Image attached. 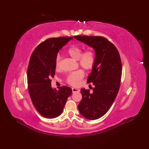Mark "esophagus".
Masks as SVG:
<instances>
[{"instance_id": "esophagus-1", "label": "esophagus", "mask_w": 149, "mask_h": 149, "mask_svg": "<svg viewBox=\"0 0 149 149\" xmlns=\"http://www.w3.org/2000/svg\"><path fill=\"white\" fill-rule=\"evenodd\" d=\"M80 91V90L78 88H72V92L73 93H74V92H79Z\"/></svg>"}]
</instances>
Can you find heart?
<instances>
[{"label": "heart", "mask_w": 149, "mask_h": 149, "mask_svg": "<svg viewBox=\"0 0 149 149\" xmlns=\"http://www.w3.org/2000/svg\"><path fill=\"white\" fill-rule=\"evenodd\" d=\"M67 54L71 58L77 60L79 65L87 71H90L93 68L96 63V54L91 49H87L82 52L81 47L77 45L70 46L66 52ZM61 58L58 56L56 59L55 68L59 70L60 66ZM84 76V72L82 70H78L70 74L67 78V82L71 86L76 87L78 86L80 81Z\"/></svg>", "instance_id": "heart-1"}]
</instances>
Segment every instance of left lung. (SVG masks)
I'll return each instance as SVG.
<instances>
[{
  "instance_id": "obj_1",
  "label": "left lung",
  "mask_w": 149,
  "mask_h": 149,
  "mask_svg": "<svg viewBox=\"0 0 149 149\" xmlns=\"http://www.w3.org/2000/svg\"><path fill=\"white\" fill-rule=\"evenodd\" d=\"M74 38L93 47L95 51V65L87 78V83H93L94 86L93 93H90V90L81 89L82 97L78 109L86 119H97L108 111L118 95L122 75L121 58L115 46L104 37Z\"/></svg>"
}]
</instances>
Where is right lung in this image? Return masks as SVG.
I'll use <instances>...</instances> for the list:
<instances>
[{
	"instance_id": "obj_1",
	"label": "right lung",
	"mask_w": 149,
	"mask_h": 149,
	"mask_svg": "<svg viewBox=\"0 0 149 149\" xmlns=\"http://www.w3.org/2000/svg\"><path fill=\"white\" fill-rule=\"evenodd\" d=\"M72 38H49L35 48L30 59L27 69L28 91L34 107L47 118L59 116L72 93L70 87L62 86L58 90L51 86L58 53Z\"/></svg>"
}]
</instances>
